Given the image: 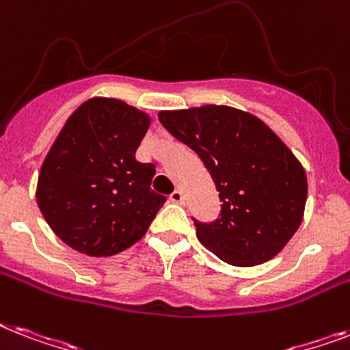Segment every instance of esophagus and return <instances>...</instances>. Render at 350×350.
<instances>
[{"mask_svg": "<svg viewBox=\"0 0 350 350\" xmlns=\"http://www.w3.org/2000/svg\"><path fill=\"white\" fill-rule=\"evenodd\" d=\"M169 200L172 201V203H183V192H181V190H174V192L170 194Z\"/></svg>", "mask_w": 350, "mask_h": 350, "instance_id": "34e87169", "label": "esophagus"}]
</instances>
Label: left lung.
Segmentation results:
<instances>
[{"instance_id":"obj_1","label":"left lung","mask_w":350,"mask_h":350,"mask_svg":"<svg viewBox=\"0 0 350 350\" xmlns=\"http://www.w3.org/2000/svg\"><path fill=\"white\" fill-rule=\"evenodd\" d=\"M161 126L200 156L219 192V217L194 219L204 248L232 266L273 258L302 223L300 161L257 116L228 106L160 111Z\"/></svg>"}]
</instances>
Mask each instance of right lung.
I'll use <instances>...</instances> for the list:
<instances>
[{
  "label": "right lung",
  "mask_w": 350,
  "mask_h": 350,
  "mask_svg": "<svg viewBox=\"0 0 350 350\" xmlns=\"http://www.w3.org/2000/svg\"><path fill=\"white\" fill-rule=\"evenodd\" d=\"M149 116L116 98H92L66 120L42 161L37 204L61 241L109 257L146 235L165 196L152 163L136 160Z\"/></svg>",
  "instance_id": "right-lung-1"
}]
</instances>
